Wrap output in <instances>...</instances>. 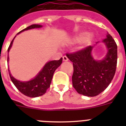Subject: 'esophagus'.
<instances>
[{
    "label": "esophagus",
    "instance_id": "1",
    "mask_svg": "<svg viewBox=\"0 0 126 126\" xmlns=\"http://www.w3.org/2000/svg\"><path fill=\"white\" fill-rule=\"evenodd\" d=\"M63 61H68V58H67V57L65 56V55L63 56Z\"/></svg>",
    "mask_w": 126,
    "mask_h": 126
}]
</instances>
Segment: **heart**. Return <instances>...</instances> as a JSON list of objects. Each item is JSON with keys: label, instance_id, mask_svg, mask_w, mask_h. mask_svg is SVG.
<instances>
[{"label": "heart", "instance_id": "b5f03b06", "mask_svg": "<svg viewBox=\"0 0 126 126\" xmlns=\"http://www.w3.org/2000/svg\"><path fill=\"white\" fill-rule=\"evenodd\" d=\"M93 37V36L92 34H88L86 36L85 33H82L79 35L75 36L73 39V42L77 43V42H80L83 41V45L84 46H88V45H90L92 43Z\"/></svg>", "mask_w": 126, "mask_h": 126}]
</instances>
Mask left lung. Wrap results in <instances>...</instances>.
<instances>
[{
  "label": "left lung",
  "mask_w": 126,
  "mask_h": 126,
  "mask_svg": "<svg viewBox=\"0 0 126 126\" xmlns=\"http://www.w3.org/2000/svg\"><path fill=\"white\" fill-rule=\"evenodd\" d=\"M102 42L106 45L108 52L101 61H96L92 57L93 46L66 54L73 63V87L79 94L96 96L108 87L115 75L117 62V44L109 33Z\"/></svg>",
  "instance_id": "8db88e82"
}]
</instances>
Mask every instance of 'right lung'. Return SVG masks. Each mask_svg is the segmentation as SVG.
Listing matches in <instances>:
<instances>
[{
	"instance_id": "right-lung-1",
	"label": "right lung",
	"mask_w": 126,
	"mask_h": 126,
	"mask_svg": "<svg viewBox=\"0 0 126 126\" xmlns=\"http://www.w3.org/2000/svg\"><path fill=\"white\" fill-rule=\"evenodd\" d=\"M42 27V26L40 24H32L26 28L21 30L17 34L24 32L25 30H31L33 28H39ZM15 37L13 38L9 47L8 50H7L8 52L11 49ZM8 61L9 57H7V62ZM62 62V57L59 61H52L48 62L34 79L28 81H25V82L20 81L14 78L10 73L9 69V73L10 78L12 82L21 93L28 97H38V96H42L46 93L47 89L50 86L53 73L56 69L61 65Z\"/></svg>"
}]
</instances>
